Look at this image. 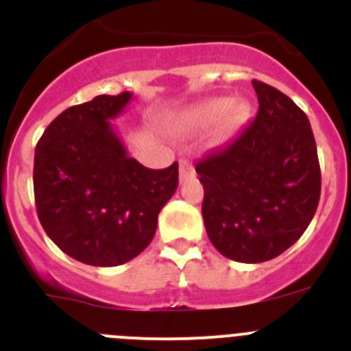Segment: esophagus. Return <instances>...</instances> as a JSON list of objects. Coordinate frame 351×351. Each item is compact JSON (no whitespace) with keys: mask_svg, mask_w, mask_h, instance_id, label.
Listing matches in <instances>:
<instances>
[{"mask_svg":"<svg viewBox=\"0 0 351 351\" xmlns=\"http://www.w3.org/2000/svg\"><path fill=\"white\" fill-rule=\"evenodd\" d=\"M195 176V170H193V165H191L190 160H181L179 161V179L182 181H186V179H190Z\"/></svg>","mask_w":351,"mask_h":351,"instance_id":"obj_1","label":"esophagus"}]
</instances>
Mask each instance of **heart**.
I'll return each instance as SVG.
<instances>
[{
    "mask_svg": "<svg viewBox=\"0 0 351 351\" xmlns=\"http://www.w3.org/2000/svg\"><path fill=\"white\" fill-rule=\"evenodd\" d=\"M247 116H250V105L246 101H234L232 98L219 96V98H213V100H207L202 105H198L188 116V123L191 126H197V128H210L223 119V130L232 132V130L243 125Z\"/></svg>",
    "mask_w": 351,
    "mask_h": 351,
    "instance_id": "b5f03b06",
    "label": "heart"
}]
</instances>
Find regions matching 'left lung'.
<instances>
[{
    "instance_id": "left-lung-1",
    "label": "left lung",
    "mask_w": 351,
    "mask_h": 351,
    "mask_svg": "<svg viewBox=\"0 0 351 351\" xmlns=\"http://www.w3.org/2000/svg\"><path fill=\"white\" fill-rule=\"evenodd\" d=\"M253 88L255 119L195 165L210 243L243 263L267 262L297 243L315 216L322 188L308 116L269 84L253 80Z\"/></svg>"
}]
</instances>
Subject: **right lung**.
Returning a JSON list of instances; mask_svg holds the SVG:
<instances>
[{
    "mask_svg": "<svg viewBox=\"0 0 351 351\" xmlns=\"http://www.w3.org/2000/svg\"><path fill=\"white\" fill-rule=\"evenodd\" d=\"M130 100L125 91L66 108L35 149L33 186L43 230L68 256L95 267L142 253L179 184L178 161L153 170L128 156L110 119Z\"/></svg>",
    "mask_w": 351,
    "mask_h": 351,
    "instance_id": "right-lung-1",
    "label": "right lung"
}]
</instances>
